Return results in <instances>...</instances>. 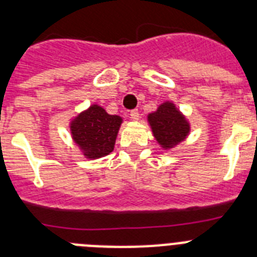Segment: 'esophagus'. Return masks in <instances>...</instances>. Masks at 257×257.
Instances as JSON below:
<instances>
[{
	"label": "esophagus",
	"mask_w": 257,
	"mask_h": 257,
	"mask_svg": "<svg viewBox=\"0 0 257 257\" xmlns=\"http://www.w3.org/2000/svg\"><path fill=\"white\" fill-rule=\"evenodd\" d=\"M130 117L134 121H138V119H139V110H138V109H133L130 112Z\"/></svg>",
	"instance_id": "1"
}]
</instances>
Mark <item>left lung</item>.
<instances>
[{"label":"left lung","mask_w":257,"mask_h":257,"mask_svg":"<svg viewBox=\"0 0 257 257\" xmlns=\"http://www.w3.org/2000/svg\"><path fill=\"white\" fill-rule=\"evenodd\" d=\"M148 121L154 138L163 149L180 144L190 131L187 118L171 101L161 104L156 112L148 115Z\"/></svg>","instance_id":"8db88e82"}]
</instances>
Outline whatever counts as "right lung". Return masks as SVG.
Here are the masks:
<instances>
[{"label":"right lung","instance_id":"obj_1","mask_svg":"<svg viewBox=\"0 0 257 257\" xmlns=\"http://www.w3.org/2000/svg\"><path fill=\"white\" fill-rule=\"evenodd\" d=\"M121 123L122 118L119 115L108 114L105 109L94 104L70 122V133L83 156L95 160L114 149Z\"/></svg>","mask_w":257,"mask_h":257}]
</instances>
